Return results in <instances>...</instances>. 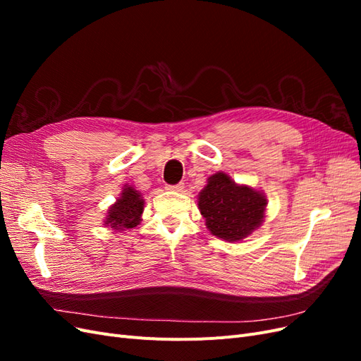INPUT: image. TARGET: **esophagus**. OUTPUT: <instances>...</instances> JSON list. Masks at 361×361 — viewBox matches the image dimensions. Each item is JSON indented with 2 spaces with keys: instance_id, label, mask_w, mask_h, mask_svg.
I'll list each match as a JSON object with an SVG mask.
<instances>
[{
  "instance_id": "34e87169",
  "label": "esophagus",
  "mask_w": 361,
  "mask_h": 361,
  "mask_svg": "<svg viewBox=\"0 0 361 361\" xmlns=\"http://www.w3.org/2000/svg\"><path fill=\"white\" fill-rule=\"evenodd\" d=\"M166 188H167L169 191H178V192H180V191H183L185 185H183V183H178V185H167Z\"/></svg>"
}]
</instances>
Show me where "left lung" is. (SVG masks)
<instances>
[{"label": "left lung", "instance_id": "1", "mask_svg": "<svg viewBox=\"0 0 361 361\" xmlns=\"http://www.w3.org/2000/svg\"><path fill=\"white\" fill-rule=\"evenodd\" d=\"M199 209L212 235L233 243L247 238L264 221L267 197L220 171L200 191Z\"/></svg>", "mask_w": 361, "mask_h": 361}]
</instances>
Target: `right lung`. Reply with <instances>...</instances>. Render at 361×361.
<instances>
[{
	"label": "right lung",
	"mask_w": 361,
	"mask_h": 361,
	"mask_svg": "<svg viewBox=\"0 0 361 361\" xmlns=\"http://www.w3.org/2000/svg\"><path fill=\"white\" fill-rule=\"evenodd\" d=\"M145 209V199L130 185H125L117 202L108 209L105 226H110L114 231H129L141 221V214Z\"/></svg>",
	"instance_id": "add662e5"
}]
</instances>
